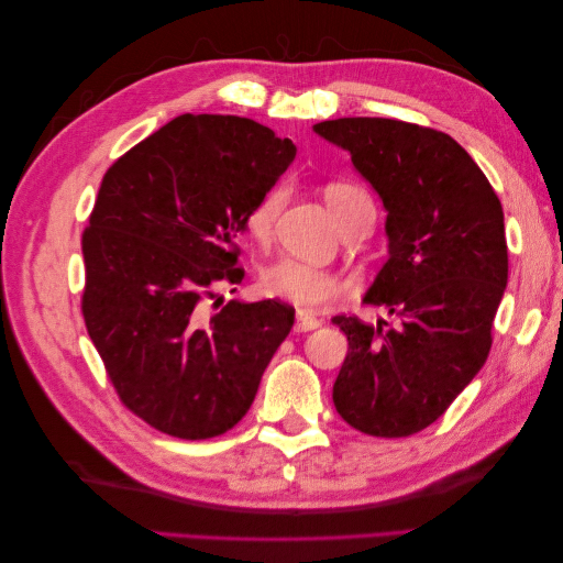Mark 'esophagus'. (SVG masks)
Segmentation results:
<instances>
[{"label":"esophagus","instance_id":"esophagus-1","mask_svg":"<svg viewBox=\"0 0 563 563\" xmlns=\"http://www.w3.org/2000/svg\"><path fill=\"white\" fill-rule=\"evenodd\" d=\"M319 327H321V321H319L317 317L307 314V312H297V317H295V331H297V333L314 331V329H319Z\"/></svg>","mask_w":563,"mask_h":563}]
</instances>
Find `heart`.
Here are the masks:
<instances>
[{
    "instance_id": "heart-1",
    "label": "heart",
    "mask_w": 563,
    "mask_h": 563,
    "mask_svg": "<svg viewBox=\"0 0 563 563\" xmlns=\"http://www.w3.org/2000/svg\"><path fill=\"white\" fill-rule=\"evenodd\" d=\"M285 200H288V190H285L283 184H273L249 208L244 230L254 242H271L275 222H278L285 208ZM324 200L343 232H349L355 224L375 227L377 206L361 184L349 181V178H333V181L324 186ZM258 288L263 295L290 302L297 309H321L341 297V283L331 271L288 256L275 258L268 266L261 268Z\"/></svg>"
}]
</instances>
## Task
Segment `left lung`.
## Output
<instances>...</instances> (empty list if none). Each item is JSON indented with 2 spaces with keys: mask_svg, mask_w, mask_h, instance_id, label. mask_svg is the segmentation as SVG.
I'll list each match as a JSON object with an SVG mask.
<instances>
[{
  "mask_svg": "<svg viewBox=\"0 0 563 563\" xmlns=\"http://www.w3.org/2000/svg\"><path fill=\"white\" fill-rule=\"evenodd\" d=\"M314 130L351 152L385 202L389 258L365 302L397 317V327L333 317L349 336L333 404L365 435H413L448 411L492 351L508 283L504 208L440 130L391 118H336Z\"/></svg>",
  "mask_w": 563,
  "mask_h": 563,
  "instance_id": "left-lung-1",
  "label": "left lung"
}]
</instances>
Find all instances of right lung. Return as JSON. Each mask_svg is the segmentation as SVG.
Instances as JSON below:
<instances>
[{
    "instance_id": "add662e5",
    "label": "right lung",
    "mask_w": 563,
    "mask_h": 563,
    "mask_svg": "<svg viewBox=\"0 0 563 563\" xmlns=\"http://www.w3.org/2000/svg\"><path fill=\"white\" fill-rule=\"evenodd\" d=\"M295 152L251 118L184 113L103 174L81 234L84 324L118 399L166 435L232 430L292 329L280 300L212 317L206 302L242 283L234 239Z\"/></svg>"
}]
</instances>
